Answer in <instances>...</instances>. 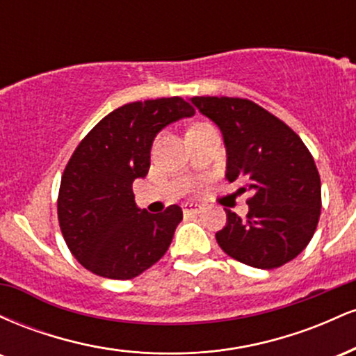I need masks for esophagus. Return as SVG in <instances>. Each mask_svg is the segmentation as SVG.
I'll use <instances>...</instances> for the list:
<instances>
[{"label":"esophagus","instance_id":"34e87169","mask_svg":"<svg viewBox=\"0 0 356 356\" xmlns=\"http://www.w3.org/2000/svg\"><path fill=\"white\" fill-rule=\"evenodd\" d=\"M201 209H202V207L199 206V204H194V202L182 204L184 214H199V212H201Z\"/></svg>","mask_w":356,"mask_h":356}]
</instances>
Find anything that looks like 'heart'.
<instances>
[{
  "mask_svg": "<svg viewBox=\"0 0 356 356\" xmlns=\"http://www.w3.org/2000/svg\"><path fill=\"white\" fill-rule=\"evenodd\" d=\"M197 127H204V125L202 124L201 125H195V127H192V129H197Z\"/></svg>",
  "mask_w": 356,
  "mask_h": 356,
  "instance_id": "1",
  "label": "heart"
}]
</instances>
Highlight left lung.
<instances>
[{
  "label": "left lung",
  "mask_w": 356,
  "mask_h": 356,
  "mask_svg": "<svg viewBox=\"0 0 356 356\" xmlns=\"http://www.w3.org/2000/svg\"><path fill=\"white\" fill-rule=\"evenodd\" d=\"M219 127L226 145V177L249 192L248 216L226 209L216 239L226 254L248 266L280 268L312 241L321 209L316 165L300 137L254 102L231 97L189 99Z\"/></svg>",
  "instance_id": "left-lung-1"
}]
</instances>
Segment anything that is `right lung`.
Here are the masks:
<instances>
[{
    "instance_id": "add662e5",
    "label": "right lung",
    "mask_w": 356,
    "mask_h": 356,
    "mask_svg": "<svg viewBox=\"0 0 356 356\" xmlns=\"http://www.w3.org/2000/svg\"><path fill=\"white\" fill-rule=\"evenodd\" d=\"M192 115L181 97L134 102L102 118L76 147L61 177L58 220L68 249L88 271L130 280L165 254L182 209L140 211L132 184L149 172L157 134Z\"/></svg>"
}]
</instances>
